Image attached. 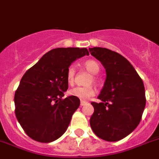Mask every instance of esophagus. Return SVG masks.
<instances>
[{"label": "esophagus", "mask_w": 159, "mask_h": 159, "mask_svg": "<svg viewBox=\"0 0 159 159\" xmlns=\"http://www.w3.org/2000/svg\"><path fill=\"white\" fill-rule=\"evenodd\" d=\"M87 102H85V101H81V103H80V105H81V106H85V105L87 104Z\"/></svg>", "instance_id": "obj_1"}]
</instances>
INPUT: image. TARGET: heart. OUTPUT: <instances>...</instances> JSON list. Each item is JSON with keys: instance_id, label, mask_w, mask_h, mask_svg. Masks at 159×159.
Here are the masks:
<instances>
[{"instance_id": "b5f03b06", "label": "heart", "mask_w": 159, "mask_h": 159, "mask_svg": "<svg viewBox=\"0 0 159 159\" xmlns=\"http://www.w3.org/2000/svg\"><path fill=\"white\" fill-rule=\"evenodd\" d=\"M84 66L85 68L93 74L92 76V78L89 79V83L91 82H97L98 79L95 77V74H98L99 70H100V67H99L98 63L97 62L94 60H87L84 62ZM75 67L74 66H70L68 68L67 71H66V80L68 81V83L72 85L74 81V77H75ZM70 95L78 98L81 99V100H86V99L89 98L91 97H93L95 93V90L92 85H85V86H76V87L73 88L69 91Z\"/></svg>"}]
</instances>
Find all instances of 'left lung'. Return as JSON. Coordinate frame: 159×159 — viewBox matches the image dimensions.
I'll return each instance as SVG.
<instances>
[{
	"label": "left lung",
	"instance_id": "obj_1",
	"mask_svg": "<svg viewBox=\"0 0 159 159\" xmlns=\"http://www.w3.org/2000/svg\"><path fill=\"white\" fill-rule=\"evenodd\" d=\"M89 50L106 73L98 97L102 102H91L94 112L89 124L98 138L117 142L133 132L140 122L146 106L144 84L133 66L121 54L102 47Z\"/></svg>",
	"mask_w": 159,
	"mask_h": 159
}]
</instances>
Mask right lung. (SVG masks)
<instances>
[{
	"mask_svg": "<svg viewBox=\"0 0 159 159\" xmlns=\"http://www.w3.org/2000/svg\"><path fill=\"white\" fill-rule=\"evenodd\" d=\"M85 55L86 48H57L25 72L14 96L15 114L26 134L40 143H51L66 132L80 99L69 96L66 71Z\"/></svg>",
	"mask_w": 159,
	"mask_h": 159,
	"instance_id": "add662e5",
	"label": "right lung"
}]
</instances>
